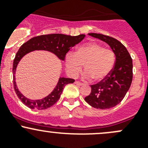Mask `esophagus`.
Returning <instances> with one entry per match:
<instances>
[{
  "label": "esophagus",
  "mask_w": 148,
  "mask_h": 148,
  "mask_svg": "<svg viewBox=\"0 0 148 148\" xmlns=\"http://www.w3.org/2000/svg\"><path fill=\"white\" fill-rule=\"evenodd\" d=\"M75 83L76 85H78V86H82V85H83V83H80V82H78V81H75Z\"/></svg>",
  "instance_id": "1"
}]
</instances>
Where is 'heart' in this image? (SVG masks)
I'll use <instances>...</instances> for the list:
<instances>
[{
    "mask_svg": "<svg viewBox=\"0 0 148 148\" xmlns=\"http://www.w3.org/2000/svg\"><path fill=\"white\" fill-rule=\"evenodd\" d=\"M64 62L67 73L71 77H77L84 65V78L93 77L96 81H101L113 70L115 55L112 49H106L100 44L88 42L78 47L75 53L67 54Z\"/></svg>",
    "mask_w": 148,
    "mask_h": 148,
    "instance_id": "obj_1",
    "label": "heart"
}]
</instances>
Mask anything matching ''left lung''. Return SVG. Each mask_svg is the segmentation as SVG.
<instances>
[{
    "mask_svg": "<svg viewBox=\"0 0 148 148\" xmlns=\"http://www.w3.org/2000/svg\"><path fill=\"white\" fill-rule=\"evenodd\" d=\"M88 35L109 45L114 52L116 62L109 76L90 86L91 92L85 101L96 109H111L122 101L130 89L132 81V60L125 47L117 39L101 34Z\"/></svg>",
    "mask_w": 148,
    "mask_h": 148,
    "instance_id": "1",
    "label": "left lung"
}]
</instances>
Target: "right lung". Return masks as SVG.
Masks as SVG:
<instances>
[{
	"instance_id": "add662e5",
	"label": "right lung",
	"mask_w": 148,
	"mask_h": 148,
	"mask_svg": "<svg viewBox=\"0 0 148 148\" xmlns=\"http://www.w3.org/2000/svg\"><path fill=\"white\" fill-rule=\"evenodd\" d=\"M85 34L78 36H70L62 34H52L41 35L32 38L22 45L17 52L13 64V74H14V88L18 99L24 104L32 109H46L55 104L59 100L62 90L68 83H74L75 80L68 77H60L58 84L52 92L46 97L42 99L32 100L24 96L18 90L16 83V71L18 62L26 54L35 50H45L50 52L56 55L60 60H65V58L68 51L75 45L81 42Z\"/></svg>"
}]
</instances>
